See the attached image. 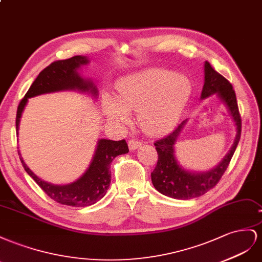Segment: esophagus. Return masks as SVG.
<instances>
[{"mask_svg":"<svg viewBox=\"0 0 262 262\" xmlns=\"http://www.w3.org/2000/svg\"><path fill=\"white\" fill-rule=\"evenodd\" d=\"M140 145H141V143L137 138H132L128 141V147H129L130 150H135V149H137Z\"/></svg>","mask_w":262,"mask_h":262,"instance_id":"34e87169","label":"esophagus"}]
</instances>
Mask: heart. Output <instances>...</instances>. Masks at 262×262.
I'll return each mask as SVG.
<instances>
[{
  "mask_svg": "<svg viewBox=\"0 0 262 262\" xmlns=\"http://www.w3.org/2000/svg\"><path fill=\"white\" fill-rule=\"evenodd\" d=\"M191 94V82L182 74L151 69L122 79L116 98L106 95L104 112L112 121L126 123L130 112L149 134H159L173 126Z\"/></svg>",
  "mask_w": 262,
  "mask_h": 262,
  "instance_id": "heart-1",
  "label": "heart"
}]
</instances>
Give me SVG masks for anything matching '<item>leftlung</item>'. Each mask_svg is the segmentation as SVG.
<instances>
[{
	"mask_svg": "<svg viewBox=\"0 0 262 262\" xmlns=\"http://www.w3.org/2000/svg\"><path fill=\"white\" fill-rule=\"evenodd\" d=\"M216 93L220 100L225 104L229 114L236 125V137L233 146L224 159L214 169L207 172H190L184 170L174 157V145L179 134L186 121H183L169 135L158 139L154 144L158 152V162L151 172V181L155 189L161 194L177 200H191L203 195L212 190L225 173L231 160L242 134V118L239 114L236 94L230 82L222 74L215 71L210 62L204 64V85L201 93V99Z\"/></svg>",
	"mask_w": 262,
	"mask_h": 262,
	"instance_id": "8db88e82",
	"label": "left lung"
}]
</instances>
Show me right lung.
<instances>
[{
  "mask_svg": "<svg viewBox=\"0 0 262 262\" xmlns=\"http://www.w3.org/2000/svg\"><path fill=\"white\" fill-rule=\"evenodd\" d=\"M89 63V59L83 56H74L66 60H57L46 67L39 74L17 107L16 113V133L18 135V126L21 113L29 98L43 93H50L64 90H79L81 92L98 95V89L92 81L82 78L78 69L81 66ZM129 151L125 139L110 140L100 139L93 159L85 172L77 181L67 185H56L41 180L29 169L18 151L19 159L26 172L38 184L41 190L49 198L58 203L85 207L92 205L105 195L111 183V163L115 157Z\"/></svg>",
  "mask_w": 262,
  "mask_h": 262,
  "instance_id": "obj_1",
  "label": "right lung"
}]
</instances>
